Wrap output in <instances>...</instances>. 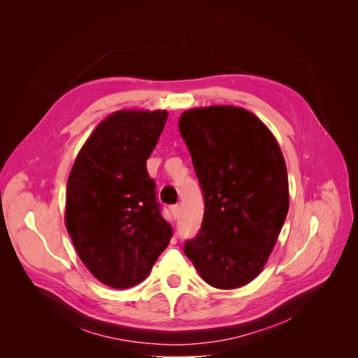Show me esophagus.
I'll use <instances>...</instances> for the list:
<instances>
[{"mask_svg": "<svg viewBox=\"0 0 358 358\" xmlns=\"http://www.w3.org/2000/svg\"><path fill=\"white\" fill-rule=\"evenodd\" d=\"M170 210H171V215H173V218H179V213H180V208H179V204H173L171 208H170Z\"/></svg>", "mask_w": 358, "mask_h": 358, "instance_id": "1", "label": "esophagus"}]
</instances>
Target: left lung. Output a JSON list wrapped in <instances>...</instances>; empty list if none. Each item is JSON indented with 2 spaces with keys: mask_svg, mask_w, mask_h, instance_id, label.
<instances>
[{
  "mask_svg": "<svg viewBox=\"0 0 358 358\" xmlns=\"http://www.w3.org/2000/svg\"><path fill=\"white\" fill-rule=\"evenodd\" d=\"M180 134L204 199L199 234L183 251L204 282L239 288L262 272L288 213V176L268 128L242 107L191 109Z\"/></svg>",
  "mask_w": 358,
  "mask_h": 358,
  "instance_id": "8db88e82",
  "label": "left lung"
}]
</instances>
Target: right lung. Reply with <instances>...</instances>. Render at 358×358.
Wrapping results in <instances>:
<instances>
[{
  "label": "right lung",
  "mask_w": 358,
  "mask_h": 358,
  "mask_svg": "<svg viewBox=\"0 0 358 358\" xmlns=\"http://www.w3.org/2000/svg\"><path fill=\"white\" fill-rule=\"evenodd\" d=\"M167 116L166 110L110 115L70 171L67 231L83 264L112 288L142 282L171 239L146 170Z\"/></svg>",
  "instance_id": "obj_1"
}]
</instances>
